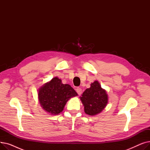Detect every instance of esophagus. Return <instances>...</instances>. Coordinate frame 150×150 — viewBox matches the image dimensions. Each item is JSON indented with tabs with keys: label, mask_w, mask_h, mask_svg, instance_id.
Here are the masks:
<instances>
[{
	"label": "esophagus",
	"mask_w": 150,
	"mask_h": 150,
	"mask_svg": "<svg viewBox=\"0 0 150 150\" xmlns=\"http://www.w3.org/2000/svg\"><path fill=\"white\" fill-rule=\"evenodd\" d=\"M76 92H77L78 95L80 96L81 94L82 93V89H81L80 88H78L76 89Z\"/></svg>",
	"instance_id": "1"
}]
</instances>
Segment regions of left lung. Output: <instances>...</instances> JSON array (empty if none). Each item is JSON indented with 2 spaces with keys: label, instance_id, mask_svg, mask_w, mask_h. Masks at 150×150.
I'll return each mask as SVG.
<instances>
[{
  "label": "left lung",
  "instance_id": "left-lung-1",
  "mask_svg": "<svg viewBox=\"0 0 150 150\" xmlns=\"http://www.w3.org/2000/svg\"><path fill=\"white\" fill-rule=\"evenodd\" d=\"M108 98L106 92L97 81L92 83L91 88L86 89L80 97L84 112L89 115H95L103 111L107 105Z\"/></svg>",
  "mask_w": 150,
  "mask_h": 150
}]
</instances>
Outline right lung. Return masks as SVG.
Returning a JSON list of instances; mask_svg holds the SVG:
<instances>
[{"label": "right lung", "instance_id": "right-lung-1", "mask_svg": "<svg viewBox=\"0 0 150 150\" xmlns=\"http://www.w3.org/2000/svg\"><path fill=\"white\" fill-rule=\"evenodd\" d=\"M78 95L69 84H62L61 80L54 77L45 84L38 92L39 101L47 112L57 115L62 111L67 101Z\"/></svg>", "mask_w": 150, "mask_h": 150}]
</instances>
